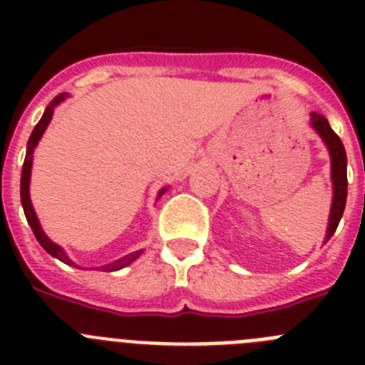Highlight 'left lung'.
Returning <instances> with one entry per match:
<instances>
[{
  "label": "left lung",
  "mask_w": 365,
  "mask_h": 365,
  "mask_svg": "<svg viewBox=\"0 0 365 365\" xmlns=\"http://www.w3.org/2000/svg\"><path fill=\"white\" fill-rule=\"evenodd\" d=\"M311 124L320 137L324 138V143L327 144L329 153H331V175H333V206H331V215H329V227H327V237L325 241L331 240V235L336 232L338 222H340L344 208H346L347 199V157L346 148L341 144L340 137L331 130L327 118L318 115V113H311Z\"/></svg>",
  "instance_id": "left-lung-1"
}]
</instances>
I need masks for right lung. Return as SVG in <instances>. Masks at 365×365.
<instances>
[{"instance_id": "1", "label": "right lung", "mask_w": 365, "mask_h": 365, "mask_svg": "<svg viewBox=\"0 0 365 365\" xmlns=\"http://www.w3.org/2000/svg\"><path fill=\"white\" fill-rule=\"evenodd\" d=\"M63 98H66V95L54 96V100L49 104V108L45 109L43 117L40 118V122H38V124L34 125V130H32V135H31V138H29V143H27V155H25V163H24V168H21V185H19V193H21V205H24L25 217H27V221H29V225H31L32 232H34V235H36L38 243H40L41 247H43L45 250H47V252L51 254V256L58 257V259L63 261V263H67V265L76 267L73 263V261H71L69 257L66 256V252H63L62 248L58 247L56 243H53V241H51L49 237H47V235L43 234V230H41V227H40V222H38L36 214H34V210H32L31 197H29V180H31L32 151H34V148H36L38 140H40V137H41V135H43L45 128L49 125L51 117H53L54 106L60 104V102H62ZM163 193H164V190L159 193V195H163ZM138 256H140V250H138V252H133V254H128V256L120 257V259H117V261H113V263H108V265L102 267V270H104V272H113V270H120V269H124L125 265H130L131 261L137 259Z\"/></svg>"}]
</instances>
